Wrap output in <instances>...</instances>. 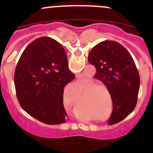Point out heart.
<instances>
[{
  "label": "heart",
  "instance_id": "obj_1",
  "mask_svg": "<svg viewBox=\"0 0 153 153\" xmlns=\"http://www.w3.org/2000/svg\"><path fill=\"white\" fill-rule=\"evenodd\" d=\"M78 89H81V88H80V87H78Z\"/></svg>",
  "mask_w": 153,
  "mask_h": 153
}]
</instances>
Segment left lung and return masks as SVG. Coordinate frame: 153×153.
Wrapping results in <instances>:
<instances>
[{"mask_svg": "<svg viewBox=\"0 0 153 153\" xmlns=\"http://www.w3.org/2000/svg\"><path fill=\"white\" fill-rule=\"evenodd\" d=\"M88 61L95 66V78L104 83L112 98L113 109L108 123L120 122L138 101L140 77L132 56L119 43L104 41L91 49Z\"/></svg>", "mask_w": 153, "mask_h": 153, "instance_id": "obj_1", "label": "left lung"}]
</instances>
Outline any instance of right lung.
I'll return each instance as SVG.
<instances>
[{
    "label": "right lung",
    "instance_id": "obj_1",
    "mask_svg": "<svg viewBox=\"0 0 153 153\" xmlns=\"http://www.w3.org/2000/svg\"><path fill=\"white\" fill-rule=\"evenodd\" d=\"M75 78L68 67L64 47L49 37L32 41L15 68V86L21 107L44 124L67 122L64 87Z\"/></svg>",
    "mask_w": 153,
    "mask_h": 153
}]
</instances>
